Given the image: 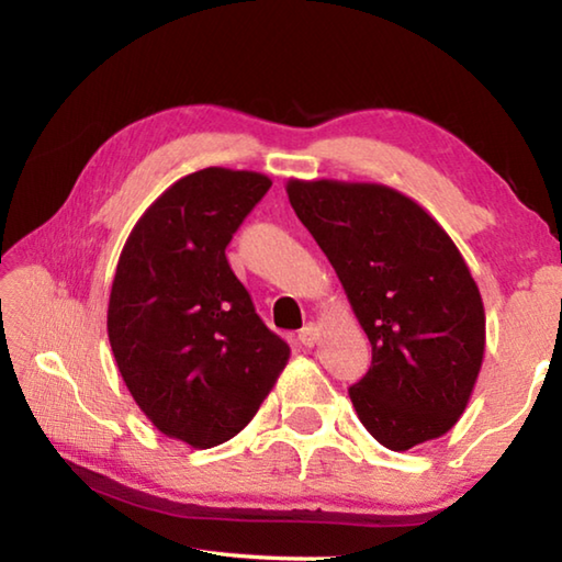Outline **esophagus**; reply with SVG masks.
<instances>
[{"mask_svg":"<svg viewBox=\"0 0 562 562\" xmlns=\"http://www.w3.org/2000/svg\"><path fill=\"white\" fill-rule=\"evenodd\" d=\"M319 337H322V329H319V325H315V322H310V325H304L300 329V341L304 347H315Z\"/></svg>","mask_w":562,"mask_h":562,"instance_id":"34e87169","label":"esophagus"}]
</instances>
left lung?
I'll use <instances>...</instances> for the list:
<instances>
[{"instance_id":"obj_1","label":"left lung","mask_w":562,"mask_h":562,"mask_svg":"<svg viewBox=\"0 0 562 562\" xmlns=\"http://www.w3.org/2000/svg\"><path fill=\"white\" fill-rule=\"evenodd\" d=\"M284 188L372 345V367L349 389L359 422L392 451L451 431L486 351V312L459 247L389 186L290 178Z\"/></svg>"}]
</instances>
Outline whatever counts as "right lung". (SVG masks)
Returning <instances> with one entry per match:
<instances>
[{
  "mask_svg": "<svg viewBox=\"0 0 562 562\" xmlns=\"http://www.w3.org/2000/svg\"><path fill=\"white\" fill-rule=\"evenodd\" d=\"M272 180L203 168L133 225L106 329L119 372L160 434L211 449L240 434L288 367L290 347L255 312L225 247Z\"/></svg>",
  "mask_w": 562,
  "mask_h": 562,
  "instance_id": "right-lung-1",
  "label": "right lung"
}]
</instances>
